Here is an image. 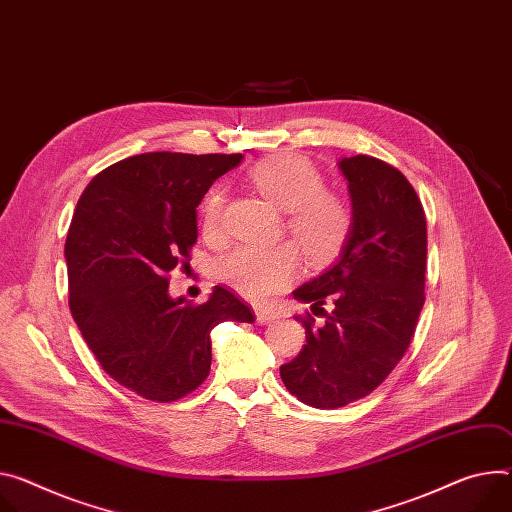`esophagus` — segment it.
I'll return each instance as SVG.
<instances>
[{"instance_id": "esophagus-1", "label": "esophagus", "mask_w": 512, "mask_h": 512, "mask_svg": "<svg viewBox=\"0 0 512 512\" xmlns=\"http://www.w3.org/2000/svg\"><path fill=\"white\" fill-rule=\"evenodd\" d=\"M255 316H257V322H259V324H271V322L277 320L275 314H271V312H267V310H261V308L255 312Z\"/></svg>"}]
</instances>
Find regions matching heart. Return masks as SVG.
<instances>
[{
    "label": "heart",
    "mask_w": 512,
    "mask_h": 512,
    "mask_svg": "<svg viewBox=\"0 0 512 512\" xmlns=\"http://www.w3.org/2000/svg\"><path fill=\"white\" fill-rule=\"evenodd\" d=\"M257 192L286 210V226L312 265L331 263L347 245L353 212L347 200L324 188V177L300 155H269L249 169ZM224 190L212 188L202 202V230L218 239L224 224ZM300 269V249L292 241L271 247L241 245L218 263L220 280L251 302L282 292Z\"/></svg>",
    "instance_id": "1"
}]
</instances>
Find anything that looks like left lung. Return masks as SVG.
Listing matches in <instances>:
<instances>
[{
  "label": "left lung",
  "mask_w": 512,
  "mask_h": 512,
  "mask_svg": "<svg viewBox=\"0 0 512 512\" xmlns=\"http://www.w3.org/2000/svg\"><path fill=\"white\" fill-rule=\"evenodd\" d=\"M339 169L349 181L351 237L335 265L294 290L324 322L300 318L306 345L280 367L290 394L324 410L371 394L392 374L425 304L427 218L414 188L369 155L341 159Z\"/></svg>",
  "instance_id": "left-lung-1"
}]
</instances>
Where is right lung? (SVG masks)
<instances>
[{
	"mask_svg": "<svg viewBox=\"0 0 512 512\" xmlns=\"http://www.w3.org/2000/svg\"><path fill=\"white\" fill-rule=\"evenodd\" d=\"M243 155L143 153L87 183L65 243L69 308L106 374L153 402L194 392L210 374V331L253 322L216 286L202 304L169 296V273L190 263L196 208Z\"/></svg>",
	"mask_w": 512,
	"mask_h": 512,
	"instance_id": "right-lung-1",
	"label": "right lung"
}]
</instances>
